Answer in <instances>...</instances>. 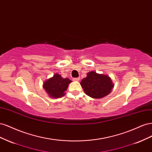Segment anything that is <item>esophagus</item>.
<instances>
[{"instance_id":"esophagus-1","label":"esophagus","mask_w":152,"mask_h":152,"mask_svg":"<svg viewBox=\"0 0 152 152\" xmlns=\"http://www.w3.org/2000/svg\"><path fill=\"white\" fill-rule=\"evenodd\" d=\"M80 80V78H73V81H79Z\"/></svg>"}]
</instances>
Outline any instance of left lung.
<instances>
[{
	"mask_svg": "<svg viewBox=\"0 0 152 152\" xmlns=\"http://www.w3.org/2000/svg\"><path fill=\"white\" fill-rule=\"evenodd\" d=\"M80 85L87 96L95 99L107 96L111 93L114 87L109 76L99 74L94 71L87 73V77L82 80Z\"/></svg>",
	"mask_w": 152,
	"mask_h": 152,
	"instance_id": "left-lung-1",
	"label": "left lung"
}]
</instances>
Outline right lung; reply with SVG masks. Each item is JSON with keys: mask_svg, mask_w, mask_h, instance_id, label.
I'll use <instances>...</instances> for the list:
<instances>
[{"mask_svg": "<svg viewBox=\"0 0 152 152\" xmlns=\"http://www.w3.org/2000/svg\"><path fill=\"white\" fill-rule=\"evenodd\" d=\"M72 81L68 78H63L61 75L55 73L53 77L49 78L43 83V88L48 96L52 98H61L65 94L69 84Z\"/></svg>", "mask_w": 152, "mask_h": 152, "instance_id": "1", "label": "right lung"}]
</instances>
